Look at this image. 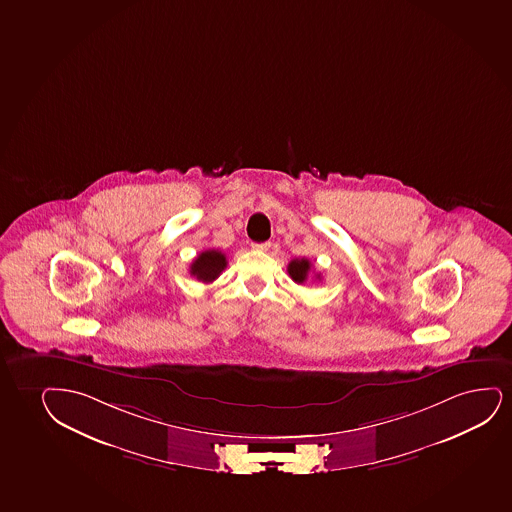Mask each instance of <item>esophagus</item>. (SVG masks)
I'll use <instances>...</instances> for the list:
<instances>
[{
  "instance_id": "obj_1",
  "label": "esophagus",
  "mask_w": 512,
  "mask_h": 512,
  "mask_svg": "<svg viewBox=\"0 0 512 512\" xmlns=\"http://www.w3.org/2000/svg\"><path fill=\"white\" fill-rule=\"evenodd\" d=\"M270 242H261V244H253V249H256V251H268L270 249Z\"/></svg>"
}]
</instances>
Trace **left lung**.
Segmentation results:
<instances>
[{
    "instance_id": "left-lung-1",
    "label": "left lung",
    "mask_w": 512,
    "mask_h": 512,
    "mask_svg": "<svg viewBox=\"0 0 512 512\" xmlns=\"http://www.w3.org/2000/svg\"><path fill=\"white\" fill-rule=\"evenodd\" d=\"M310 270L311 263L306 258L292 259L289 266H287V272H289L291 279L294 280L296 284H305ZM317 279H320V275H317Z\"/></svg>"
}]
</instances>
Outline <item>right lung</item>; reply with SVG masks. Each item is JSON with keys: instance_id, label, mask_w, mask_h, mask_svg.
I'll list each match as a JSON object with an SVG mask.
<instances>
[{"instance_id": "obj_1", "label": "right lung", "mask_w": 512, "mask_h": 512, "mask_svg": "<svg viewBox=\"0 0 512 512\" xmlns=\"http://www.w3.org/2000/svg\"><path fill=\"white\" fill-rule=\"evenodd\" d=\"M227 268V256L218 249H207L190 265V275L201 282H213Z\"/></svg>"}]
</instances>
